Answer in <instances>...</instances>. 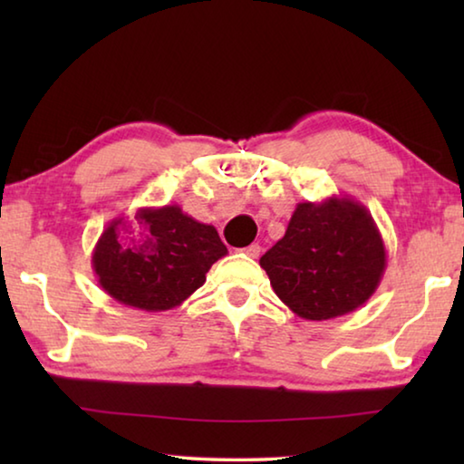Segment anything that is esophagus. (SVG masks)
<instances>
[{
  "instance_id": "1",
  "label": "esophagus",
  "mask_w": 464,
  "mask_h": 464,
  "mask_svg": "<svg viewBox=\"0 0 464 464\" xmlns=\"http://www.w3.org/2000/svg\"><path fill=\"white\" fill-rule=\"evenodd\" d=\"M239 251H243V254L246 256H249V257H257L260 256V251H262V247L257 246V243H251V246H247V247H243V249H239Z\"/></svg>"
}]
</instances>
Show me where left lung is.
Segmentation results:
<instances>
[{
  "label": "left lung",
  "instance_id": "left-lung-1",
  "mask_svg": "<svg viewBox=\"0 0 464 464\" xmlns=\"http://www.w3.org/2000/svg\"><path fill=\"white\" fill-rule=\"evenodd\" d=\"M274 293L301 319L356 311L379 288L387 249L364 204L350 196L298 202L285 237L260 257Z\"/></svg>",
  "mask_w": 464,
  "mask_h": 464
}]
</instances>
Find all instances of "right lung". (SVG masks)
Instances as JSON below:
<instances>
[{
  "mask_svg": "<svg viewBox=\"0 0 464 464\" xmlns=\"http://www.w3.org/2000/svg\"><path fill=\"white\" fill-rule=\"evenodd\" d=\"M225 256L213 225L196 221L178 204H166L114 217L92 251V268L114 301L161 313L198 290L210 266Z\"/></svg>",
  "mask_w": 464,
  "mask_h": 464,
  "instance_id": "right-lung-1",
  "label": "right lung"
}]
</instances>
